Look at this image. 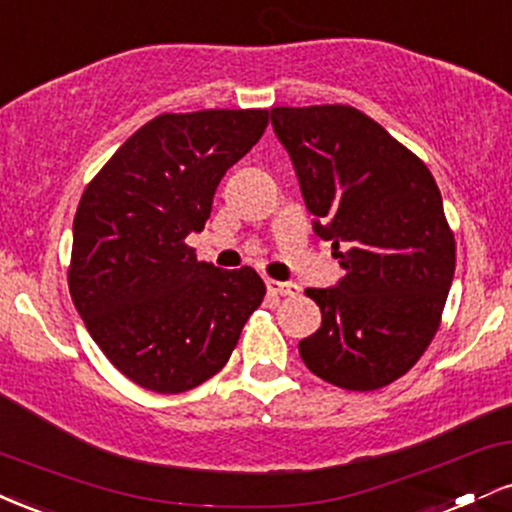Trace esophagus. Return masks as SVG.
I'll return each mask as SVG.
<instances>
[{"label":"esophagus","mask_w":512,"mask_h":512,"mask_svg":"<svg viewBox=\"0 0 512 512\" xmlns=\"http://www.w3.org/2000/svg\"><path fill=\"white\" fill-rule=\"evenodd\" d=\"M266 287H268V292L280 294V297H294V294H299V285H294V282L268 280V282H266Z\"/></svg>","instance_id":"34e87169"}]
</instances>
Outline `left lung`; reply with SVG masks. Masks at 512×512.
Returning <instances> with one entry per match:
<instances>
[{
	"instance_id": "left-lung-1",
	"label": "left lung",
	"mask_w": 512,
	"mask_h": 512,
	"mask_svg": "<svg viewBox=\"0 0 512 512\" xmlns=\"http://www.w3.org/2000/svg\"><path fill=\"white\" fill-rule=\"evenodd\" d=\"M314 232L333 244L345 278L309 287L321 328L302 362L345 390H378L419 362L441 326L455 273V237L441 191L417 155L347 105L273 107Z\"/></svg>"
}]
</instances>
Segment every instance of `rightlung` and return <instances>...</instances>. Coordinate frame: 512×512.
Here are the masks:
<instances>
[{"mask_svg":"<svg viewBox=\"0 0 512 512\" xmlns=\"http://www.w3.org/2000/svg\"><path fill=\"white\" fill-rule=\"evenodd\" d=\"M268 126V110L160 114L107 160L74 218L69 292L90 338L126 378L184 393L227 364L266 285L184 242L220 179Z\"/></svg>","mask_w":512,"mask_h":512,"instance_id":"obj_1","label":"right lung"}]
</instances>
